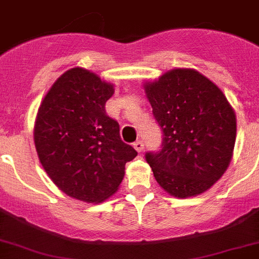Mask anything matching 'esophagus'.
I'll list each match as a JSON object with an SVG mask.
<instances>
[{"label": "esophagus", "mask_w": 259, "mask_h": 259, "mask_svg": "<svg viewBox=\"0 0 259 259\" xmlns=\"http://www.w3.org/2000/svg\"><path fill=\"white\" fill-rule=\"evenodd\" d=\"M134 148L136 149V151L141 153V151H144V148H145V145H144V142H142V141H136L134 144Z\"/></svg>", "instance_id": "1"}]
</instances>
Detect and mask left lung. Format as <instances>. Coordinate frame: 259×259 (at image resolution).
Here are the masks:
<instances>
[{"label": "left lung", "instance_id": "8db88e82", "mask_svg": "<svg viewBox=\"0 0 259 259\" xmlns=\"http://www.w3.org/2000/svg\"><path fill=\"white\" fill-rule=\"evenodd\" d=\"M163 130V148L146 154L159 186L175 198L209 190L234 154L236 115L221 89L190 68L168 70L144 83Z\"/></svg>", "mask_w": 259, "mask_h": 259}]
</instances>
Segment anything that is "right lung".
Returning a JSON list of instances; mask_svg holds the SVG:
<instances>
[{"label":"right lung","instance_id":"right-lung-1","mask_svg":"<svg viewBox=\"0 0 259 259\" xmlns=\"http://www.w3.org/2000/svg\"><path fill=\"white\" fill-rule=\"evenodd\" d=\"M114 86L84 68L61 74L42 100L34 122V145L47 176L84 203L117 193L125 163L137 155L120 140L119 124L106 115Z\"/></svg>","mask_w":259,"mask_h":259}]
</instances>
